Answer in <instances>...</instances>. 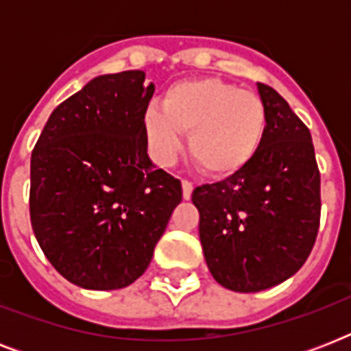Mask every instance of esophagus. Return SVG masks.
I'll return each instance as SVG.
<instances>
[{
  "label": "esophagus",
  "mask_w": 351,
  "mask_h": 351,
  "mask_svg": "<svg viewBox=\"0 0 351 351\" xmlns=\"http://www.w3.org/2000/svg\"><path fill=\"white\" fill-rule=\"evenodd\" d=\"M193 195V184L189 180H184L182 182V197L184 200H189Z\"/></svg>",
  "instance_id": "34e87169"
}]
</instances>
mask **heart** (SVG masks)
<instances>
[{"label":"heart","mask_w":351,"mask_h":351,"mask_svg":"<svg viewBox=\"0 0 351 351\" xmlns=\"http://www.w3.org/2000/svg\"><path fill=\"white\" fill-rule=\"evenodd\" d=\"M142 127L154 160L171 165L189 132V154L213 178L239 175L256 158L267 131L261 96L219 78L176 82L156 106L143 111Z\"/></svg>","instance_id":"1"}]
</instances>
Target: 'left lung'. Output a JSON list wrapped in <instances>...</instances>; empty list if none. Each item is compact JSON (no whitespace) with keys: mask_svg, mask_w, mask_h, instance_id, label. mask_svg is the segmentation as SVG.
<instances>
[{"mask_svg":"<svg viewBox=\"0 0 351 351\" xmlns=\"http://www.w3.org/2000/svg\"><path fill=\"white\" fill-rule=\"evenodd\" d=\"M256 85L267 111L256 158L191 197L209 271L240 293L271 288L299 271L321 222V173L310 129L273 87Z\"/></svg>","mask_w":351,"mask_h":351,"instance_id":"1","label":"left lung"}]
</instances>
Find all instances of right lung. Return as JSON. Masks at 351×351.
Masks as SVG:
<instances>
[{"mask_svg": "<svg viewBox=\"0 0 351 351\" xmlns=\"http://www.w3.org/2000/svg\"><path fill=\"white\" fill-rule=\"evenodd\" d=\"M143 71L90 80L52 111L30 156V224L52 266L85 289L132 284L153 258L182 184L147 156Z\"/></svg>", "mask_w": 351, "mask_h": 351, "instance_id": "right-lung-1", "label": "right lung"}]
</instances>
